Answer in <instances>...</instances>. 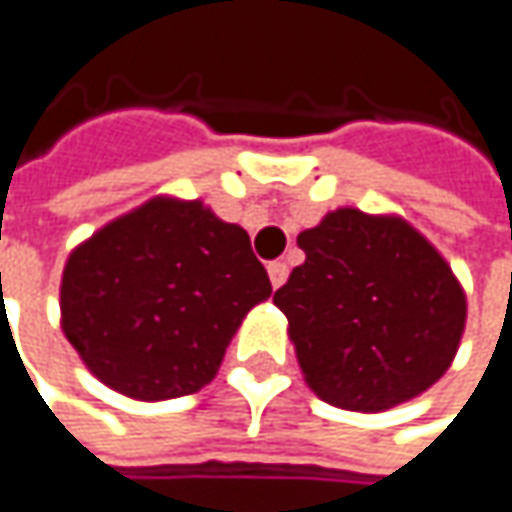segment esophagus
I'll return each mask as SVG.
<instances>
[{
    "instance_id": "obj_1",
    "label": "esophagus",
    "mask_w": 512,
    "mask_h": 512,
    "mask_svg": "<svg viewBox=\"0 0 512 512\" xmlns=\"http://www.w3.org/2000/svg\"><path fill=\"white\" fill-rule=\"evenodd\" d=\"M268 276L273 288H282V285H285V279H288V265H285V262H270Z\"/></svg>"
}]
</instances>
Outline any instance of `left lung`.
I'll return each mask as SVG.
<instances>
[{"label": "left lung", "instance_id": "left-lung-1", "mask_svg": "<svg viewBox=\"0 0 512 512\" xmlns=\"http://www.w3.org/2000/svg\"><path fill=\"white\" fill-rule=\"evenodd\" d=\"M296 244L305 262L273 302L317 397L383 412L441 380L464 334L467 296L412 224L343 207Z\"/></svg>", "mask_w": 512, "mask_h": 512}]
</instances>
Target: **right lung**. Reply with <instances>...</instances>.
Instances as JSON below:
<instances>
[{
	"instance_id": "add662e5",
	"label": "right lung",
	"mask_w": 512,
	"mask_h": 512,
	"mask_svg": "<svg viewBox=\"0 0 512 512\" xmlns=\"http://www.w3.org/2000/svg\"><path fill=\"white\" fill-rule=\"evenodd\" d=\"M270 296L250 236L201 201L152 198L80 244L63 270L68 343L135 400L198 392L247 311Z\"/></svg>"
}]
</instances>
